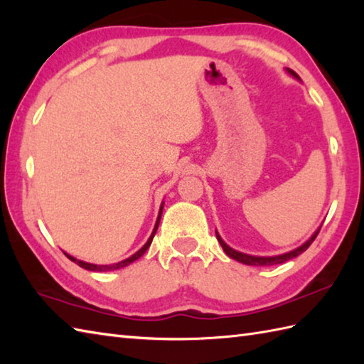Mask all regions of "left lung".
Listing matches in <instances>:
<instances>
[{"mask_svg":"<svg viewBox=\"0 0 364 364\" xmlns=\"http://www.w3.org/2000/svg\"><path fill=\"white\" fill-rule=\"evenodd\" d=\"M288 73H291L294 78L299 80V75L294 72V70H289V68H288ZM319 230L321 228H318V231H316V233L310 239H308L305 244H301L300 247H297V249H294V250H291L288 253H283V255H277V257H253V255L241 253V252H237L235 249H231L230 245H227L225 242H223V239L219 236L218 231H215V236H218V241L220 242L223 252H225L230 258H233V259L242 262V264H247V266H274V264H283V262L299 257L300 253H304L308 249V247L313 244L316 236L319 235Z\"/></svg>","mask_w":364,"mask_h":364,"instance_id":"left-lung-1","label":"left lung"}]
</instances>
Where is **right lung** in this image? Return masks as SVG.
Instances as JSON below:
<instances>
[{"instance_id": "add662e5", "label": "right lung", "mask_w": 364, "mask_h": 364, "mask_svg": "<svg viewBox=\"0 0 364 364\" xmlns=\"http://www.w3.org/2000/svg\"><path fill=\"white\" fill-rule=\"evenodd\" d=\"M161 214H162V205H161V210H159L158 220H156V223H154L153 233H151V236L149 237V241L145 242V245L142 247L141 250H137L134 255H131V257H129V258H127V259H123V261H120V262H115V264H105V266H98V264H90V262H84V261H81V259H76V258L70 257V255H68V253H65V257H67L68 259H72L73 262H76V264H78L80 267H82V269H87V270H94V272H106V270H117V269L125 267V266L131 264V262H133V261H136V259L141 258L142 255L146 252V249H149L150 244H151V241H153V237H154V233H156V230H158L159 220H161Z\"/></svg>"}]
</instances>
